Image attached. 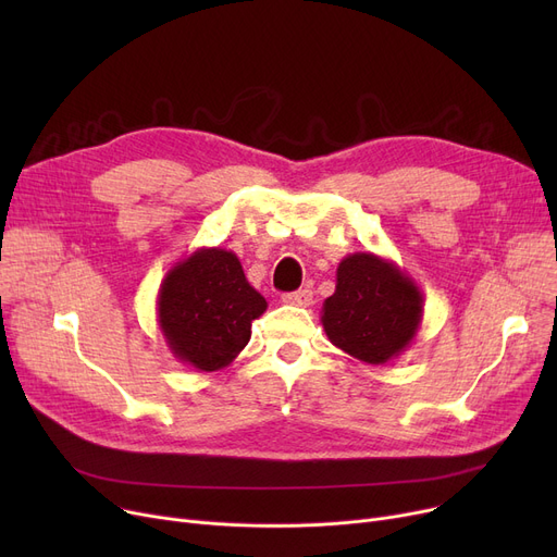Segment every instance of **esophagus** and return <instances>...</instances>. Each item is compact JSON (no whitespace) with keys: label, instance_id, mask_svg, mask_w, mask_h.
Listing matches in <instances>:
<instances>
[{"label":"esophagus","instance_id":"esophagus-1","mask_svg":"<svg viewBox=\"0 0 557 557\" xmlns=\"http://www.w3.org/2000/svg\"><path fill=\"white\" fill-rule=\"evenodd\" d=\"M313 300V294L309 288H300V290H294V294H284L282 296V302L286 305H296V307H309Z\"/></svg>","mask_w":557,"mask_h":557}]
</instances>
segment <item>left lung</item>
<instances>
[{
  "mask_svg": "<svg viewBox=\"0 0 557 557\" xmlns=\"http://www.w3.org/2000/svg\"><path fill=\"white\" fill-rule=\"evenodd\" d=\"M424 313L420 286L395 261L352 252L336 269V290L320 323L332 345L368 366L397 359L413 343Z\"/></svg>",
  "mask_w": 557,
  "mask_h": 557,
  "instance_id": "left-lung-1",
  "label": "left lung"
}]
</instances>
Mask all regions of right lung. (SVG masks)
I'll use <instances>...</instances> for the list:
<instances>
[{"label":"right lung","mask_w":557,"mask_h":557,"mask_svg":"<svg viewBox=\"0 0 557 557\" xmlns=\"http://www.w3.org/2000/svg\"><path fill=\"white\" fill-rule=\"evenodd\" d=\"M267 307L239 257L225 248L194 250L171 267L158 290V323L171 355L200 372L237 359Z\"/></svg>","instance_id":"1"}]
</instances>
